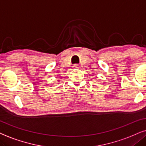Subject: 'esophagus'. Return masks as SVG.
<instances>
[{
  "instance_id": "obj_1",
  "label": "esophagus",
  "mask_w": 146,
  "mask_h": 146,
  "mask_svg": "<svg viewBox=\"0 0 146 146\" xmlns=\"http://www.w3.org/2000/svg\"><path fill=\"white\" fill-rule=\"evenodd\" d=\"M73 68H75V69H78V68H79L80 66H79V64H75V65H73Z\"/></svg>"
}]
</instances>
